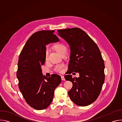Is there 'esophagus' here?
Listing matches in <instances>:
<instances>
[{
    "instance_id": "1",
    "label": "esophagus",
    "mask_w": 122,
    "mask_h": 122,
    "mask_svg": "<svg viewBox=\"0 0 122 122\" xmlns=\"http://www.w3.org/2000/svg\"><path fill=\"white\" fill-rule=\"evenodd\" d=\"M61 79H62V80H63V81H65V80H66L64 76H61Z\"/></svg>"
}]
</instances>
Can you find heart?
Wrapping results in <instances>:
<instances>
[{
	"label": "heart",
	"instance_id": "1",
	"mask_svg": "<svg viewBox=\"0 0 122 122\" xmlns=\"http://www.w3.org/2000/svg\"><path fill=\"white\" fill-rule=\"evenodd\" d=\"M55 48L56 50V51L58 52V53L62 55L63 54L66 53V47L63 43H60L56 44L55 46ZM49 50L48 48H46L45 54H44V59L45 61H47L49 60ZM64 67L63 65H58L55 66L54 68V71L56 72H62L63 71V68Z\"/></svg>",
	"mask_w": 122,
	"mask_h": 122
}]
</instances>
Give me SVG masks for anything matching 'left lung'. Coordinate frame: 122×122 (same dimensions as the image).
<instances>
[{"instance_id": "obj_1", "label": "left lung", "mask_w": 122, "mask_h": 122, "mask_svg": "<svg viewBox=\"0 0 122 122\" xmlns=\"http://www.w3.org/2000/svg\"><path fill=\"white\" fill-rule=\"evenodd\" d=\"M59 36L70 46L69 71L64 76L73 86L68 94L79 106H86L98 97L105 80V65L100 51L94 41L84 31L74 27L57 30ZM78 72L79 78L70 74Z\"/></svg>"}]
</instances>
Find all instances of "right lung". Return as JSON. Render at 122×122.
<instances>
[{"mask_svg": "<svg viewBox=\"0 0 122 122\" xmlns=\"http://www.w3.org/2000/svg\"><path fill=\"white\" fill-rule=\"evenodd\" d=\"M54 32L41 30L32 34L18 59L16 75L19 89L26 103L37 110L45 109L50 105L55 90L61 81V77L57 74H52L49 78L43 76L41 69L45 62V46L59 41Z\"/></svg>", "mask_w": 122, "mask_h": 122, "instance_id": "right-lung-1", "label": "right lung"}]
</instances>
